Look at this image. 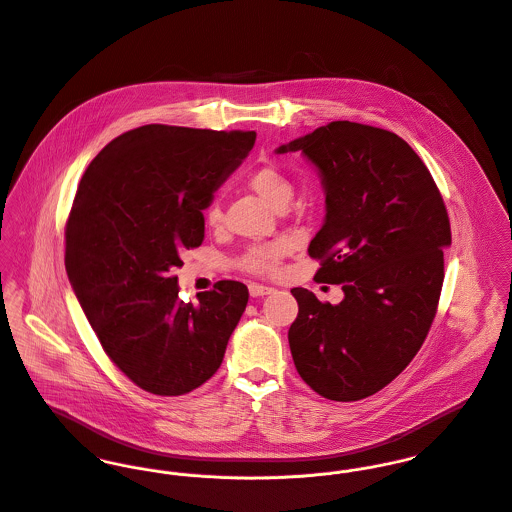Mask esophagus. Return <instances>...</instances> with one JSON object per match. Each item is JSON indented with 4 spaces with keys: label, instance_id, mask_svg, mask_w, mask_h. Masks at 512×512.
Here are the masks:
<instances>
[{
    "label": "esophagus",
    "instance_id": "obj_1",
    "mask_svg": "<svg viewBox=\"0 0 512 512\" xmlns=\"http://www.w3.org/2000/svg\"><path fill=\"white\" fill-rule=\"evenodd\" d=\"M248 292H250L252 297H264V295L274 292V288L262 286V284H250V286H248Z\"/></svg>",
    "mask_w": 512,
    "mask_h": 512
}]
</instances>
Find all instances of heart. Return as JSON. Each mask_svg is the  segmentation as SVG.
Segmentation results:
<instances>
[{
    "instance_id": "heart-1",
    "label": "heart",
    "mask_w": 512,
    "mask_h": 512,
    "mask_svg": "<svg viewBox=\"0 0 512 512\" xmlns=\"http://www.w3.org/2000/svg\"><path fill=\"white\" fill-rule=\"evenodd\" d=\"M246 183L260 199H264L268 205H272L276 209L286 207L288 201L292 199V181L286 175V171L274 163H266V165L252 169L248 173ZM203 220L209 228H219L222 224L224 213H222V205L217 197L211 199L207 203V207L203 209ZM288 250H290L288 240H270V242L250 244L236 258V268L242 272H248V274H256V276H270L280 268Z\"/></svg>"
}]
</instances>
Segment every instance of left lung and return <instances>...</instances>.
<instances>
[{
  "label": "left lung",
  "mask_w": 512,
  "mask_h": 512,
  "mask_svg": "<svg viewBox=\"0 0 512 512\" xmlns=\"http://www.w3.org/2000/svg\"><path fill=\"white\" fill-rule=\"evenodd\" d=\"M301 149L321 171L327 217L309 242L315 278L339 284V305L293 288L288 339L299 376L319 396L355 402L412 363L438 313L451 226L438 185L400 136L329 122L278 147Z\"/></svg>",
  "instance_id": "left-lung-1"
}]
</instances>
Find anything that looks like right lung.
<instances>
[{"mask_svg": "<svg viewBox=\"0 0 512 512\" xmlns=\"http://www.w3.org/2000/svg\"><path fill=\"white\" fill-rule=\"evenodd\" d=\"M256 132L147 124L90 161L65 230V266L104 353L136 386L181 396L219 370L248 288L220 280L179 299L181 254L205 238L203 209Z\"/></svg>", "mask_w": 512, "mask_h": 512, "instance_id": "add662e5", "label": "right lung"}]
</instances>
